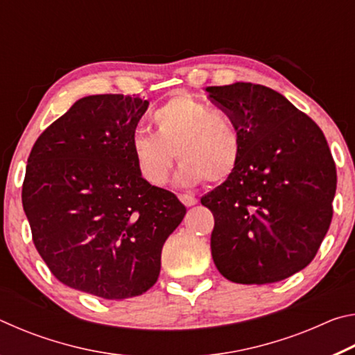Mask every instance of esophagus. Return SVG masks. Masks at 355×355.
Segmentation results:
<instances>
[{"instance_id":"34e87169","label":"esophagus","mask_w":355,"mask_h":355,"mask_svg":"<svg viewBox=\"0 0 355 355\" xmlns=\"http://www.w3.org/2000/svg\"><path fill=\"white\" fill-rule=\"evenodd\" d=\"M180 200H182V203L184 207H192L196 205L197 203V199L192 194H189V192H184V194H180Z\"/></svg>"}]
</instances>
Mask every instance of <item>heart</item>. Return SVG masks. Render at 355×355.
<instances>
[{"label": "heart", "mask_w": 355, "mask_h": 355, "mask_svg": "<svg viewBox=\"0 0 355 355\" xmlns=\"http://www.w3.org/2000/svg\"><path fill=\"white\" fill-rule=\"evenodd\" d=\"M155 133L131 137L137 171L153 186L169 180L177 158V178L183 184L220 183L235 172L241 156V131L230 114L189 95H177L150 114Z\"/></svg>", "instance_id": "obj_1"}]
</instances>
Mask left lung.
Returning <instances> with one entry per match:
<instances>
[{"label":"left lung","mask_w":355,"mask_h":355,"mask_svg":"<svg viewBox=\"0 0 355 355\" xmlns=\"http://www.w3.org/2000/svg\"><path fill=\"white\" fill-rule=\"evenodd\" d=\"M235 119V172L200 199L214 216L211 255L235 284H274L313 260L332 220L336 169L326 137L307 114L261 84L207 87Z\"/></svg>","instance_id":"8db88e82"}]
</instances>
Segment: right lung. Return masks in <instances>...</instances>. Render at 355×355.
<instances>
[{"label": "right lung", "instance_id": "add662e5", "mask_svg": "<svg viewBox=\"0 0 355 355\" xmlns=\"http://www.w3.org/2000/svg\"><path fill=\"white\" fill-rule=\"evenodd\" d=\"M148 101L89 95L29 153L21 202L35 249L64 285L103 299L146 293L186 208L137 171L131 137Z\"/></svg>", "mask_w": 355, "mask_h": 355}]
</instances>
